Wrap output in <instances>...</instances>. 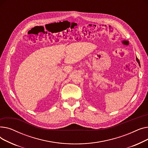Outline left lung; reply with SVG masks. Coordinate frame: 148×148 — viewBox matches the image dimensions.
Here are the masks:
<instances>
[{
  "label": "left lung",
  "instance_id": "left-lung-1",
  "mask_svg": "<svg viewBox=\"0 0 148 148\" xmlns=\"http://www.w3.org/2000/svg\"><path fill=\"white\" fill-rule=\"evenodd\" d=\"M136 60H137V62H138V64H140V62H139V61H138V59H137V58H136Z\"/></svg>",
  "mask_w": 148,
  "mask_h": 148
}]
</instances>
